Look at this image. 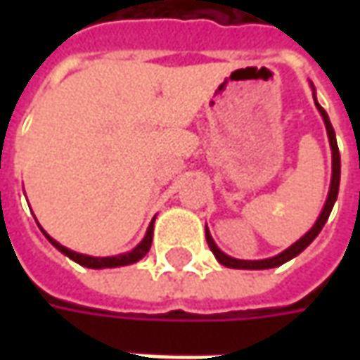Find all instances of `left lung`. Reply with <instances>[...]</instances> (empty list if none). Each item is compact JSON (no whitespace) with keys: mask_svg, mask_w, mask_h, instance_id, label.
<instances>
[{"mask_svg":"<svg viewBox=\"0 0 360 360\" xmlns=\"http://www.w3.org/2000/svg\"><path fill=\"white\" fill-rule=\"evenodd\" d=\"M310 89H312V96H314V103H316L318 111H320V115L324 119V125H326V133H328V139H330V148H332V181H330V191H328V198H326V204L322 212H320V216L314 221V226L310 227L307 233L302 235L299 241H295L291 247H287L285 250H281L279 255L271 258H264V260H239V258H233L226 255L224 250H219V247L214 243L212 239L210 231H208V227H206V241H208V247L214 252V257L218 260L219 264L227 266V268H237V270H268V268H276V266H281L289 262L291 258L299 257L302 250L309 247L310 243L314 241L318 237V233L322 231V227L330 218V214H332V208L335 200H338V193H340V175H341V158H340V150H338V141H335V133H333V127L330 123V117H328V113L326 110L318 103L316 100V90H314V84L310 82Z\"/></svg>","mask_w":360,"mask_h":360,"instance_id":"obj_1","label":"left lung"}]
</instances>
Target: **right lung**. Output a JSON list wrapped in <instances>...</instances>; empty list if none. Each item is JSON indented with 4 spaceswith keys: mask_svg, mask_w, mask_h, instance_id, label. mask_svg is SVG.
<instances>
[{
    "mask_svg": "<svg viewBox=\"0 0 360 360\" xmlns=\"http://www.w3.org/2000/svg\"><path fill=\"white\" fill-rule=\"evenodd\" d=\"M156 219V218H154ZM154 219L150 221L148 229H146V235H144V239H142L133 250H129V252H123V255H117V257H89V255H81V252H75V250L67 249L63 245H59L56 239H51L50 235L44 231L40 224L38 227L42 229V233L46 235V239L59 250V252H63L65 257H69L71 260H75L77 264L84 266V268H94V270H103V268H117V266H129L134 264V262H139L141 258L146 257V252L150 250V245H152V235H154Z\"/></svg>",
    "mask_w": 360,
    "mask_h": 360,
    "instance_id": "obj_1",
    "label": "right lung"
}]
</instances>
